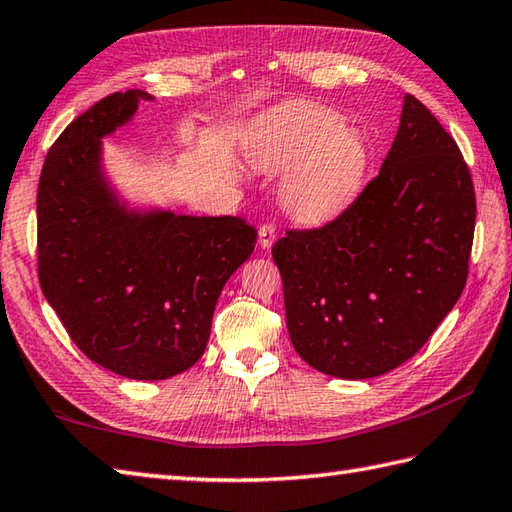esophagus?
<instances>
[{"mask_svg":"<svg viewBox=\"0 0 512 512\" xmlns=\"http://www.w3.org/2000/svg\"><path fill=\"white\" fill-rule=\"evenodd\" d=\"M277 239V228L273 224H262L259 226V244L262 248H270Z\"/></svg>","mask_w":512,"mask_h":512,"instance_id":"obj_1","label":"esophagus"}]
</instances>
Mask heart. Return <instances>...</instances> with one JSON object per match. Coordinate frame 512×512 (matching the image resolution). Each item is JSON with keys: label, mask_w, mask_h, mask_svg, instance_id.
<instances>
[{"label": "heart", "mask_w": 512, "mask_h": 512, "mask_svg": "<svg viewBox=\"0 0 512 512\" xmlns=\"http://www.w3.org/2000/svg\"><path fill=\"white\" fill-rule=\"evenodd\" d=\"M266 171H285L279 198L301 222H325L345 211L363 189L369 151L330 107L301 103L270 121L250 147Z\"/></svg>", "instance_id": "1"}]
</instances>
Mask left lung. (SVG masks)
<instances>
[{
	"label": "left lung",
	"instance_id": "1",
	"mask_svg": "<svg viewBox=\"0 0 512 512\" xmlns=\"http://www.w3.org/2000/svg\"><path fill=\"white\" fill-rule=\"evenodd\" d=\"M475 213L460 147L405 94L378 176L334 220L288 228L273 246L297 354L350 380L409 361L462 295Z\"/></svg>",
	"mask_w": 512,
	"mask_h": 512
}]
</instances>
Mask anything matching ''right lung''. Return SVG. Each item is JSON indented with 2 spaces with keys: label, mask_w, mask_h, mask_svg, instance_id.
Listing matches in <instances>:
<instances>
[{
  "label": "right lung",
  "mask_w": 512,
  "mask_h": 512,
  "mask_svg": "<svg viewBox=\"0 0 512 512\" xmlns=\"http://www.w3.org/2000/svg\"><path fill=\"white\" fill-rule=\"evenodd\" d=\"M143 90L114 92L63 129L37 189V273L74 345L101 367L162 380L204 354L217 297L257 242L242 217L127 213L101 176V136Z\"/></svg>",
  "instance_id": "add662e5"
}]
</instances>
